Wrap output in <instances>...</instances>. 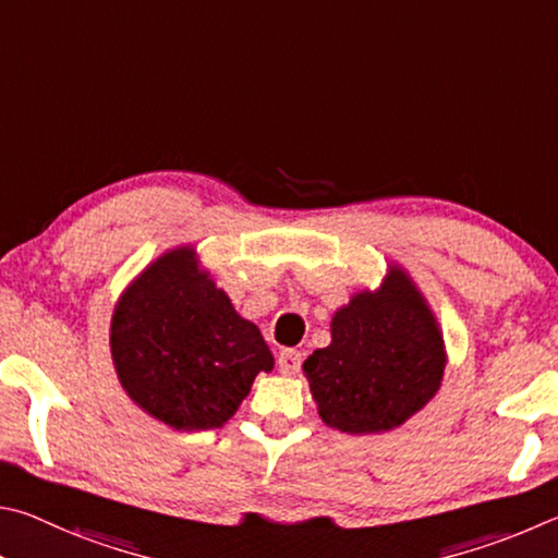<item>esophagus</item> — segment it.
Returning <instances> with one entry per match:
<instances>
[{"instance_id": "obj_1", "label": "esophagus", "mask_w": 558, "mask_h": 558, "mask_svg": "<svg viewBox=\"0 0 558 558\" xmlns=\"http://www.w3.org/2000/svg\"><path fill=\"white\" fill-rule=\"evenodd\" d=\"M277 365L284 375H294V373H299V367H301V353L294 348H284L277 357Z\"/></svg>"}]
</instances>
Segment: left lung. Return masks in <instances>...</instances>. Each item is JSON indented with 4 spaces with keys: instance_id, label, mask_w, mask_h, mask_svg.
<instances>
[{
    "instance_id": "left-lung-1",
    "label": "left lung",
    "mask_w": 558,
    "mask_h": 558,
    "mask_svg": "<svg viewBox=\"0 0 558 558\" xmlns=\"http://www.w3.org/2000/svg\"><path fill=\"white\" fill-rule=\"evenodd\" d=\"M328 348L304 363L328 426L379 434L404 424L441 385L444 336L424 296L392 267L379 291H363L333 316Z\"/></svg>"
}]
</instances>
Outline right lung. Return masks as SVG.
<instances>
[{
  "instance_id": "obj_1",
  "label": "right lung",
  "mask_w": 558,
  "mask_h": 558,
  "mask_svg": "<svg viewBox=\"0 0 558 558\" xmlns=\"http://www.w3.org/2000/svg\"><path fill=\"white\" fill-rule=\"evenodd\" d=\"M110 345L126 395L179 432L222 426L274 367L259 328L198 269L193 247L166 252L124 291Z\"/></svg>"
}]
</instances>
